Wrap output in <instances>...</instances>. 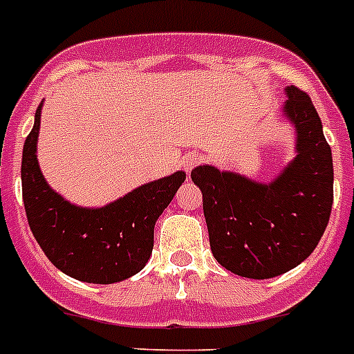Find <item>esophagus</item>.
<instances>
[{"mask_svg": "<svg viewBox=\"0 0 354 354\" xmlns=\"http://www.w3.org/2000/svg\"><path fill=\"white\" fill-rule=\"evenodd\" d=\"M201 162V156L196 155V153H189V155L183 156V162H181V165H183V169H185L187 173H190L192 169L196 167V165Z\"/></svg>", "mask_w": 354, "mask_h": 354, "instance_id": "1", "label": "esophagus"}]
</instances>
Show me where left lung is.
Instances as JSON below:
<instances>
[{
  "mask_svg": "<svg viewBox=\"0 0 354 354\" xmlns=\"http://www.w3.org/2000/svg\"><path fill=\"white\" fill-rule=\"evenodd\" d=\"M283 112L297 133L296 158L270 183L199 165L190 178L215 260L233 274L267 279L299 266L317 248L333 205V158L312 100L285 88Z\"/></svg>",
  "mask_w": 354,
  "mask_h": 354,
  "instance_id": "8db88e82",
  "label": "left lung"
}]
</instances>
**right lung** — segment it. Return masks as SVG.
<instances>
[{"instance_id":"add662e5","label":"right lung","mask_w":354,"mask_h":354,"mask_svg":"<svg viewBox=\"0 0 354 354\" xmlns=\"http://www.w3.org/2000/svg\"><path fill=\"white\" fill-rule=\"evenodd\" d=\"M42 103L23 147L21 181L30 230L49 262L85 283H118L144 269L160 214L185 181L178 171L101 208H80L49 189L37 162Z\"/></svg>"}]
</instances>
